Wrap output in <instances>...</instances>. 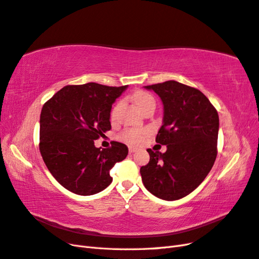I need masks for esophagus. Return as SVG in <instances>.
Returning a JSON list of instances; mask_svg holds the SVG:
<instances>
[{
	"instance_id": "34e87169",
	"label": "esophagus",
	"mask_w": 259,
	"mask_h": 259,
	"mask_svg": "<svg viewBox=\"0 0 259 259\" xmlns=\"http://www.w3.org/2000/svg\"><path fill=\"white\" fill-rule=\"evenodd\" d=\"M136 151H138V148L128 147V152H130V153H134V152H136Z\"/></svg>"
}]
</instances>
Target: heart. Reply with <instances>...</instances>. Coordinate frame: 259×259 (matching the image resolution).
Segmentation results:
<instances>
[{"instance_id":"b5f03b06","label":"heart","mask_w":259,"mask_h":259,"mask_svg":"<svg viewBox=\"0 0 259 259\" xmlns=\"http://www.w3.org/2000/svg\"><path fill=\"white\" fill-rule=\"evenodd\" d=\"M133 99H134V103L139 109H142L145 105L149 103H154V99L150 94L143 91H138L134 93ZM115 112H116V108H114L112 110V113H111L112 119L115 117ZM147 134H148V131L146 128H127L121 134V139L123 142L131 145H138L143 142Z\"/></svg>"}]
</instances>
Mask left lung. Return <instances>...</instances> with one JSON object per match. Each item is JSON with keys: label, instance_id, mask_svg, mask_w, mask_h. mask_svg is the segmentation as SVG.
I'll use <instances>...</instances> for the list:
<instances>
[{"label": "left lung", "instance_id": "1", "mask_svg": "<svg viewBox=\"0 0 259 259\" xmlns=\"http://www.w3.org/2000/svg\"><path fill=\"white\" fill-rule=\"evenodd\" d=\"M163 104V122L155 142L161 153L147 149L150 161L140 167L146 189L156 198L179 200L205 179L217 155L219 117L207 97L176 81L144 86Z\"/></svg>", "mask_w": 259, "mask_h": 259}]
</instances>
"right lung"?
Masks as SVG:
<instances>
[{
    "label": "right lung",
    "mask_w": 259,
    "mask_h": 259,
    "mask_svg": "<svg viewBox=\"0 0 259 259\" xmlns=\"http://www.w3.org/2000/svg\"><path fill=\"white\" fill-rule=\"evenodd\" d=\"M127 85H67L44 104L40 116V152L45 165L67 190L80 195L103 191L109 171L128 153L124 144L96 148L94 140L111 130L112 104Z\"/></svg>",
    "instance_id": "right-lung-1"
}]
</instances>
